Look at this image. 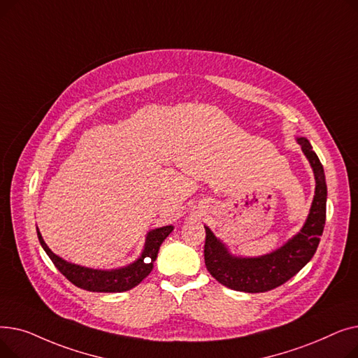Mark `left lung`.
<instances>
[{
	"mask_svg": "<svg viewBox=\"0 0 358 358\" xmlns=\"http://www.w3.org/2000/svg\"><path fill=\"white\" fill-rule=\"evenodd\" d=\"M315 174V196L308 219L297 235L278 250L255 258L235 257L213 232L206 229L204 262L206 268L220 285L232 290L261 293L273 290L302 270L321 241L327 219V181L324 166L306 138H297Z\"/></svg>",
	"mask_w": 358,
	"mask_h": 358,
	"instance_id": "left-lung-1",
	"label": "left lung"
}]
</instances>
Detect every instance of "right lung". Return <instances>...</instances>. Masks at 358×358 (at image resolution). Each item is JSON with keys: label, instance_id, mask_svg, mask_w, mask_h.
Returning a JSON list of instances; mask_svg holds the SVG:
<instances>
[{"label": "right lung", "instance_id": "1", "mask_svg": "<svg viewBox=\"0 0 358 358\" xmlns=\"http://www.w3.org/2000/svg\"><path fill=\"white\" fill-rule=\"evenodd\" d=\"M173 229L174 228L169 224V227H162L150 231L146 235L142 255L135 262H131V264L116 270H94L77 264H71V262L62 259L61 257L53 254L49 250L39 229H37V238H39L42 248L46 251L55 267L58 268L72 285L88 292L120 293L138 286L141 281L152 271L154 261L158 257L161 243L173 232Z\"/></svg>", "mask_w": 358, "mask_h": 358}]
</instances>
